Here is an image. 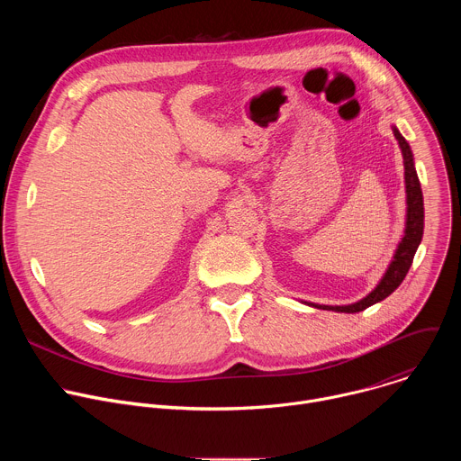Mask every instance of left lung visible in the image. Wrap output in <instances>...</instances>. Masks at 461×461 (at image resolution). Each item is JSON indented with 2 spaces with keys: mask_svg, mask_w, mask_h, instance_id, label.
<instances>
[{
  "mask_svg": "<svg viewBox=\"0 0 461 461\" xmlns=\"http://www.w3.org/2000/svg\"><path fill=\"white\" fill-rule=\"evenodd\" d=\"M393 137H396L402 155H403V166H405V187H407V224H405V235L400 240L396 253L392 257V262L388 265L383 279L379 285L361 301L347 304V306H326V304H315V303H306L308 306L321 308V310H334V312H345V313H356L363 312L365 308L386 299L393 290H396L405 276L409 274V268L414 260V253L421 242L423 237V193H421V184L414 167V155L411 151L409 142L403 139V135L398 131V127H392Z\"/></svg>",
  "mask_w": 461,
  "mask_h": 461,
  "instance_id": "obj_1",
  "label": "left lung"
}]
</instances>
